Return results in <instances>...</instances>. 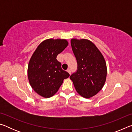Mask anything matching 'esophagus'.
<instances>
[{
  "label": "esophagus",
  "instance_id": "esophagus-1",
  "mask_svg": "<svg viewBox=\"0 0 132 132\" xmlns=\"http://www.w3.org/2000/svg\"><path fill=\"white\" fill-rule=\"evenodd\" d=\"M67 71H68V72L69 73V74H71V70H70V69H68V70H67Z\"/></svg>",
  "mask_w": 132,
  "mask_h": 132
}]
</instances>
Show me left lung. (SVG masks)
<instances>
[{"mask_svg": "<svg viewBox=\"0 0 132 132\" xmlns=\"http://www.w3.org/2000/svg\"><path fill=\"white\" fill-rule=\"evenodd\" d=\"M77 70L70 76L77 92L86 98L97 94L106 81L105 61L94 44L86 39H71Z\"/></svg>", "mask_w": 132, "mask_h": 132, "instance_id": "1", "label": "left lung"}]
</instances>
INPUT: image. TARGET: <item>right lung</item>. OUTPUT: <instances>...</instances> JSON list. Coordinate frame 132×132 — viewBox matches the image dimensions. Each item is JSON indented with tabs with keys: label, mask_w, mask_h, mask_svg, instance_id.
Instances as JSON below:
<instances>
[{
	"label": "right lung",
	"mask_w": 132,
	"mask_h": 132,
	"mask_svg": "<svg viewBox=\"0 0 132 132\" xmlns=\"http://www.w3.org/2000/svg\"><path fill=\"white\" fill-rule=\"evenodd\" d=\"M63 39H48L42 42L33 53L28 66V78L31 87L45 98L56 93L70 75L61 68L56 57L67 46Z\"/></svg>",
	"instance_id": "1"
}]
</instances>
